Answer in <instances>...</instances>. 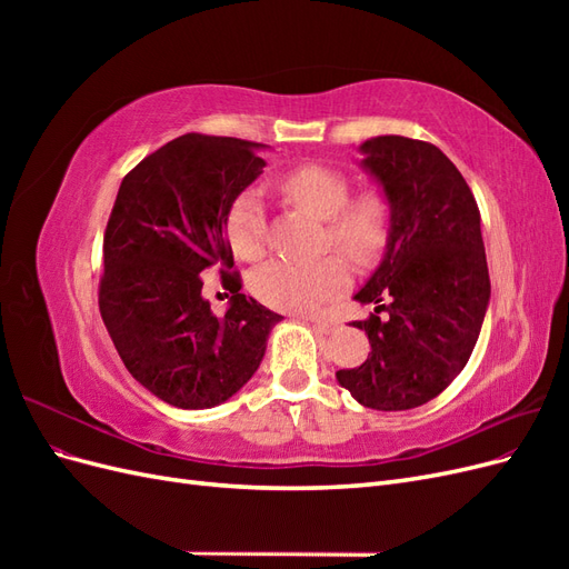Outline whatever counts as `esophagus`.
Listing matches in <instances>:
<instances>
[{"label":"esophagus","mask_w":569,"mask_h":569,"mask_svg":"<svg viewBox=\"0 0 569 569\" xmlns=\"http://www.w3.org/2000/svg\"><path fill=\"white\" fill-rule=\"evenodd\" d=\"M306 320L311 322L320 335H330V332H335V330H337V322H335V320H330V318H306Z\"/></svg>","instance_id":"obj_1"}]
</instances>
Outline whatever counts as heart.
Returning a JSON list of instances; mask_svg holds the SVG:
<instances>
[{"mask_svg": "<svg viewBox=\"0 0 569 569\" xmlns=\"http://www.w3.org/2000/svg\"><path fill=\"white\" fill-rule=\"evenodd\" d=\"M280 192L299 209L325 220V247H335L356 266H372L389 244L391 203L366 189L351 197V178L325 163H301L274 180ZM226 237L242 261H258L268 247V218L253 189L239 192L226 213ZM349 287V268L339 256L320 261L274 258L251 274L258 301L284 313H313Z\"/></svg>", "mask_w": 569, "mask_h": 569, "instance_id": "b5f03b06", "label": "heart"}]
</instances>
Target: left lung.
<instances>
[{"instance_id": "obj_1", "label": "left lung", "mask_w": 569, "mask_h": 569, "mask_svg": "<svg viewBox=\"0 0 569 569\" xmlns=\"http://www.w3.org/2000/svg\"><path fill=\"white\" fill-rule=\"evenodd\" d=\"M363 168L391 203L382 263L356 301L380 303L366 330V363L339 370L353 399L375 410L432 401L468 363L491 297L479 209L460 170L422 140L382 134L360 144ZM388 311L385 319L376 316Z\"/></svg>"}]
</instances>
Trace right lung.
<instances>
[{
  "label": "right lung",
  "instance_id": "1",
  "mask_svg": "<svg viewBox=\"0 0 569 569\" xmlns=\"http://www.w3.org/2000/svg\"><path fill=\"white\" fill-rule=\"evenodd\" d=\"M261 147L187 132L130 170L107 222L101 320L128 372L176 408L228 401L261 366L282 320L239 295L226 237L228 206L263 173ZM206 267H220L233 291L222 319L200 297Z\"/></svg>",
  "mask_w": 569,
  "mask_h": 569
}]
</instances>
